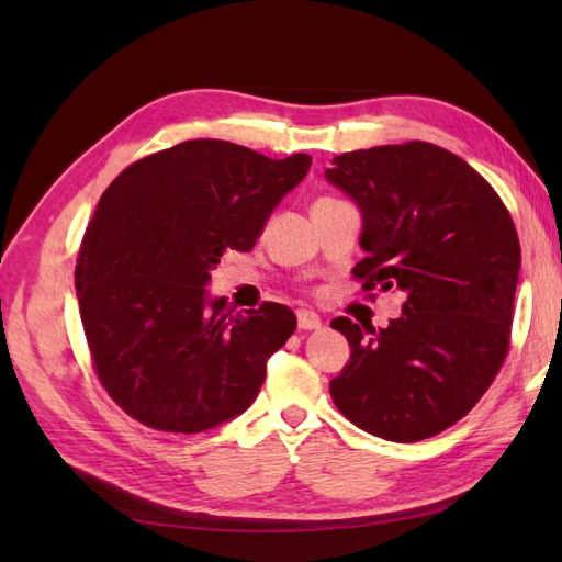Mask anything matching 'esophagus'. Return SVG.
<instances>
[{
  "mask_svg": "<svg viewBox=\"0 0 562 562\" xmlns=\"http://www.w3.org/2000/svg\"><path fill=\"white\" fill-rule=\"evenodd\" d=\"M296 321H300V328L302 330H316V328H321V318H318V314H314V312H296Z\"/></svg>",
  "mask_w": 562,
  "mask_h": 562,
  "instance_id": "1",
  "label": "esophagus"
}]
</instances>
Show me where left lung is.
Returning <instances> with one entry per match:
<instances>
[{"label": "left lung", "mask_w": 562, "mask_h": 562, "mask_svg": "<svg viewBox=\"0 0 562 562\" xmlns=\"http://www.w3.org/2000/svg\"><path fill=\"white\" fill-rule=\"evenodd\" d=\"M326 181L362 214L352 272L367 290L403 294L386 328L330 321L352 350L330 381L333 403L374 437H435L481 401L507 355L515 222L479 171L429 142L340 154Z\"/></svg>", "instance_id": "1"}]
</instances>
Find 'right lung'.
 <instances>
[{
	"mask_svg": "<svg viewBox=\"0 0 562 562\" xmlns=\"http://www.w3.org/2000/svg\"><path fill=\"white\" fill-rule=\"evenodd\" d=\"M308 166V154L188 139L101 195L77 260L79 314L101 384L142 425L195 435L256 401L296 316L272 302L236 314L207 284L226 250L256 246Z\"/></svg>",
	"mask_w": 562,
	"mask_h": 562,
	"instance_id": "obj_1",
	"label": "right lung"
}]
</instances>
